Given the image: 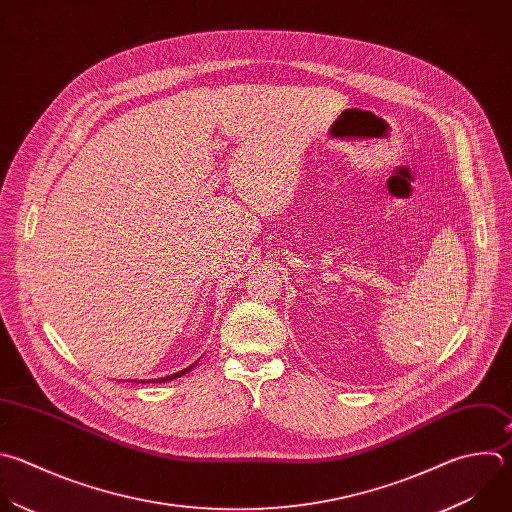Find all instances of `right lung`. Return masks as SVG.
Returning <instances> with one entry per match:
<instances>
[{
    "label": "right lung",
    "mask_w": 512,
    "mask_h": 512,
    "mask_svg": "<svg viewBox=\"0 0 512 512\" xmlns=\"http://www.w3.org/2000/svg\"><path fill=\"white\" fill-rule=\"evenodd\" d=\"M197 366V362L193 364V366H189V368H185V370H181V372H177V374H173V376H166V378H158V380H154V382H170V380H175V378H181V376H185V374H189L193 368ZM132 382H136V380H132Z\"/></svg>",
    "instance_id": "right-lung-1"
}]
</instances>
